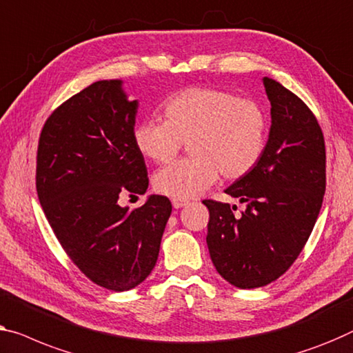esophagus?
<instances>
[{
    "label": "esophagus",
    "mask_w": 353,
    "mask_h": 353,
    "mask_svg": "<svg viewBox=\"0 0 353 353\" xmlns=\"http://www.w3.org/2000/svg\"><path fill=\"white\" fill-rule=\"evenodd\" d=\"M183 206H187V201H182V199H172V208L174 209H181Z\"/></svg>",
    "instance_id": "1"
}]
</instances>
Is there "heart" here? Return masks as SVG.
<instances>
[{
  "label": "heart",
  "mask_w": 353,
  "mask_h": 353,
  "mask_svg": "<svg viewBox=\"0 0 353 353\" xmlns=\"http://www.w3.org/2000/svg\"><path fill=\"white\" fill-rule=\"evenodd\" d=\"M163 119L143 120L133 141L147 160L166 163L188 141L190 159L171 163L154 176L155 190L172 199L206 192L222 174L236 181L254 170L266 147L268 119L252 99L217 88L193 87L172 94L161 108Z\"/></svg>",
  "instance_id": "1"
}]
</instances>
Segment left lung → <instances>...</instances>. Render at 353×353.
I'll list each match as a JSON object with an SVG mask.
<instances>
[{"mask_svg": "<svg viewBox=\"0 0 353 353\" xmlns=\"http://www.w3.org/2000/svg\"><path fill=\"white\" fill-rule=\"evenodd\" d=\"M271 128L260 161L225 193L245 209L204 199L208 249L215 270L238 288H259L281 277L301 254L322 208L325 141L306 104L274 79L263 77Z\"/></svg>", "mask_w": 353, "mask_h": 353, "instance_id": "8db88e82", "label": "left lung"}]
</instances>
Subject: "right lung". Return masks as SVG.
<instances>
[{
	"label": "right lung",
	"mask_w": 353,
	"mask_h": 353,
	"mask_svg": "<svg viewBox=\"0 0 353 353\" xmlns=\"http://www.w3.org/2000/svg\"><path fill=\"white\" fill-rule=\"evenodd\" d=\"M138 106L123 81H98L52 112L38 145L36 190L57 239L83 274L112 292L150 274L172 210L160 194L134 210L119 203L149 187L133 141Z\"/></svg>",
	"instance_id": "1"
}]
</instances>
